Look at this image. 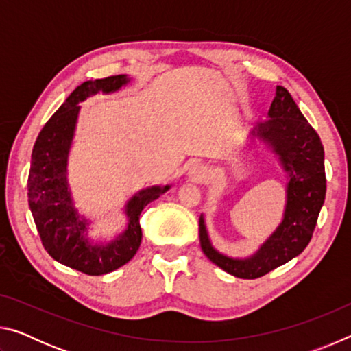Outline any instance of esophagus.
<instances>
[{"mask_svg":"<svg viewBox=\"0 0 351 351\" xmlns=\"http://www.w3.org/2000/svg\"><path fill=\"white\" fill-rule=\"evenodd\" d=\"M206 169L203 165L199 164H195L192 167L189 169V178L192 180L193 182H203L206 180Z\"/></svg>","mask_w":351,"mask_h":351,"instance_id":"1","label":"esophagus"}]
</instances>
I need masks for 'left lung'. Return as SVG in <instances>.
<instances>
[{
  "instance_id": "left-lung-1",
  "label": "left lung",
  "mask_w": 351,
  "mask_h": 351,
  "mask_svg": "<svg viewBox=\"0 0 351 351\" xmlns=\"http://www.w3.org/2000/svg\"><path fill=\"white\" fill-rule=\"evenodd\" d=\"M268 116L257 133L268 141L289 173L287 209L282 224L251 258L235 260L212 247L203 217L199 218L201 249L212 263L239 278H258L297 257L310 243L326 190L324 145L287 88L277 86Z\"/></svg>"
}]
</instances>
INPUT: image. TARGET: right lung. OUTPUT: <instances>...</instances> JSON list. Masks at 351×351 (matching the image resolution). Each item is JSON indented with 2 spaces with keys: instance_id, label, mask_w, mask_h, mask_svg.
<instances>
[{
  "instance_id": "add662e5",
  "label": "right lung",
  "mask_w": 351,
  "mask_h": 351,
  "mask_svg": "<svg viewBox=\"0 0 351 351\" xmlns=\"http://www.w3.org/2000/svg\"><path fill=\"white\" fill-rule=\"evenodd\" d=\"M127 82L125 75L83 82L45 123L32 150L27 197L41 243L52 258L88 276L108 274L134 257L142 240L139 224L142 209L170 187L145 189L130 199L128 229L116 240L108 245L88 241L86 221L77 215L66 182V159L80 110L79 104L99 91H117Z\"/></svg>"
}]
</instances>
